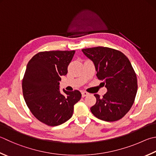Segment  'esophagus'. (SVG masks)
<instances>
[{
  "label": "esophagus",
  "mask_w": 156,
  "mask_h": 156,
  "mask_svg": "<svg viewBox=\"0 0 156 156\" xmlns=\"http://www.w3.org/2000/svg\"><path fill=\"white\" fill-rule=\"evenodd\" d=\"M88 94H89V93L87 92H81V95H82V97H85L87 96Z\"/></svg>",
  "instance_id": "1"
}]
</instances>
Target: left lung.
<instances>
[{
  "mask_svg": "<svg viewBox=\"0 0 156 156\" xmlns=\"http://www.w3.org/2000/svg\"><path fill=\"white\" fill-rule=\"evenodd\" d=\"M82 51L94 64L96 76L104 81L107 92L94 94L96 104L90 108L101 120L115 122L124 117L133 105L138 84L136 74L130 60L117 49L107 47L83 49Z\"/></svg>",
  "mask_w": 156,
  "mask_h": 156,
  "instance_id": "left-lung-1",
  "label": "left lung"
}]
</instances>
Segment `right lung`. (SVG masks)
I'll return each instance as SVG.
<instances>
[{"instance_id":"1","label":"right lung","mask_w":156,"mask_h":156,"mask_svg":"<svg viewBox=\"0 0 156 156\" xmlns=\"http://www.w3.org/2000/svg\"><path fill=\"white\" fill-rule=\"evenodd\" d=\"M75 50L41 51L28 62L22 79L23 98L32 115L49 126L64 124L72 117L81 99L79 90L61 94V76L68 73Z\"/></svg>"}]
</instances>
